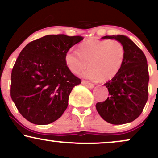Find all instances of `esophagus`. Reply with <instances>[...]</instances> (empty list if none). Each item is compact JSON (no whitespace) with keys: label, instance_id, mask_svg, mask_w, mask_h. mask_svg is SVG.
Returning a JSON list of instances; mask_svg holds the SVG:
<instances>
[{"label":"esophagus","instance_id":"34e87169","mask_svg":"<svg viewBox=\"0 0 158 158\" xmlns=\"http://www.w3.org/2000/svg\"><path fill=\"white\" fill-rule=\"evenodd\" d=\"M81 84L84 85L85 86H86L87 88H93L94 87V84H92V83H90V82H88V81H81Z\"/></svg>","mask_w":158,"mask_h":158}]
</instances>
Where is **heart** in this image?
I'll list each match as a JSON object with an SVG mask.
<instances>
[{"label": "heart", "mask_w": 158, "mask_h": 158, "mask_svg": "<svg viewBox=\"0 0 158 158\" xmlns=\"http://www.w3.org/2000/svg\"><path fill=\"white\" fill-rule=\"evenodd\" d=\"M126 48L117 40L90 39L79 44L78 52L69 50L64 56L68 68L92 81H109L117 77L126 60Z\"/></svg>", "instance_id": "heart-1"}]
</instances>
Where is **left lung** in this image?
<instances>
[{"mask_svg":"<svg viewBox=\"0 0 158 158\" xmlns=\"http://www.w3.org/2000/svg\"><path fill=\"white\" fill-rule=\"evenodd\" d=\"M102 39H115L126 48V60L118 75L108 81V97L96 104L98 113L106 122L121 125L134 121L142 113L148 100L149 80L147 60L142 50L123 35H106Z\"/></svg>","mask_w":158,"mask_h":158,"instance_id":"left-lung-1","label":"left lung"}]
</instances>
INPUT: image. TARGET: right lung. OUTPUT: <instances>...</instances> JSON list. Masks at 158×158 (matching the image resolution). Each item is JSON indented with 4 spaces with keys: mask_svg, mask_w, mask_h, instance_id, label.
<instances>
[{
    "mask_svg": "<svg viewBox=\"0 0 158 158\" xmlns=\"http://www.w3.org/2000/svg\"><path fill=\"white\" fill-rule=\"evenodd\" d=\"M81 36L48 35L31 41L20 52L11 75L10 95L20 114L36 125L62 115L73 87L81 83L64 61Z\"/></svg>",
    "mask_w": 158,
    "mask_h": 158,
    "instance_id": "right-lung-1",
    "label": "right lung"
}]
</instances>
